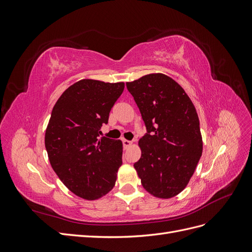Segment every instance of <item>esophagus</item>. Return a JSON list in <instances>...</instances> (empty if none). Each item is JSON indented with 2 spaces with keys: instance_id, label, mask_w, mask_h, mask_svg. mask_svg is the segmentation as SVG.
<instances>
[{
  "instance_id": "obj_1",
  "label": "esophagus",
  "mask_w": 252,
  "mask_h": 252,
  "mask_svg": "<svg viewBox=\"0 0 252 252\" xmlns=\"http://www.w3.org/2000/svg\"><path fill=\"white\" fill-rule=\"evenodd\" d=\"M122 142H123V146L124 148H128L129 146H131L132 145V142L131 141H128V140H122Z\"/></svg>"
}]
</instances>
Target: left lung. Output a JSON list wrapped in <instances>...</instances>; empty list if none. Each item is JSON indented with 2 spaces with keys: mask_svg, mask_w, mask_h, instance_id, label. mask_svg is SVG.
Returning <instances> with one entry per match:
<instances>
[{
  "mask_svg": "<svg viewBox=\"0 0 252 252\" xmlns=\"http://www.w3.org/2000/svg\"><path fill=\"white\" fill-rule=\"evenodd\" d=\"M147 132L139 141L141 158L133 164L143 187L169 199L184 189L203 150L194 105L179 84L162 73L126 83Z\"/></svg>",
  "mask_w": 252,
  "mask_h": 252,
  "instance_id": "left-lung-1",
  "label": "left lung"
}]
</instances>
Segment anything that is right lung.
Here are the masks:
<instances>
[{"label": "right lung", "mask_w": 252, "mask_h": 252, "mask_svg": "<svg viewBox=\"0 0 252 252\" xmlns=\"http://www.w3.org/2000/svg\"><path fill=\"white\" fill-rule=\"evenodd\" d=\"M123 82L81 80L57 101L45 133L50 164L64 185L80 197L96 200L113 188L123 144L100 138Z\"/></svg>", "instance_id": "1"}]
</instances>
